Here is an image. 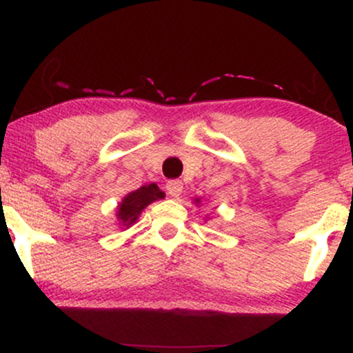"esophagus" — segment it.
<instances>
[{"instance_id":"1","label":"esophagus","mask_w":353,"mask_h":353,"mask_svg":"<svg viewBox=\"0 0 353 353\" xmlns=\"http://www.w3.org/2000/svg\"><path fill=\"white\" fill-rule=\"evenodd\" d=\"M165 189H168L169 196L174 197V199H177V197L182 194V189H184V185H182L181 181H169L168 185H165Z\"/></svg>"}]
</instances>
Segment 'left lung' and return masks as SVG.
Returning <instances> with one entry per match:
<instances>
[{
	"mask_svg": "<svg viewBox=\"0 0 353 353\" xmlns=\"http://www.w3.org/2000/svg\"><path fill=\"white\" fill-rule=\"evenodd\" d=\"M194 204L199 205L201 204V197H194Z\"/></svg>",
	"mask_w": 353,
	"mask_h": 353,
	"instance_id": "8db88e82",
	"label": "left lung"
}]
</instances>
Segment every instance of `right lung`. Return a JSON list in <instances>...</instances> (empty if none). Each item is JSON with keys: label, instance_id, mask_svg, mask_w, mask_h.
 Segmentation results:
<instances>
[{"label": "right lung", "instance_id": "right-lung-1", "mask_svg": "<svg viewBox=\"0 0 353 353\" xmlns=\"http://www.w3.org/2000/svg\"><path fill=\"white\" fill-rule=\"evenodd\" d=\"M164 197L165 194L157 188L154 182L152 184L141 185L139 189L125 194L123 201H121L116 208L117 224H119L123 229H129L132 224H136V221L139 219L141 212H143L149 204H152L154 201L164 199Z\"/></svg>", "mask_w": 353, "mask_h": 353}]
</instances>
